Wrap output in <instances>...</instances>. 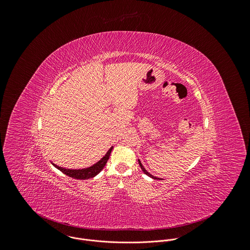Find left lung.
Returning a JSON list of instances; mask_svg holds the SVG:
<instances>
[{
	"instance_id": "left-lung-1",
	"label": "left lung",
	"mask_w": 250,
	"mask_h": 250,
	"mask_svg": "<svg viewBox=\"0 0 250 250\" xmlns=\"http://www.w3.org/2000/svg\"><path fill=\"white\" fill-rule=\"evenodd\" d=\"M138 161H139V164H140V166H141V168H142V170H143V172H144V173H145V174H146V175H147V176H149V177H150V178H152V179H154V180H162V179H160V178H157V177H154V176H152V175H151V174H149V173H148V172H147V171H146V169H145V167H144V166H143V164H142V163H141V161H140V160H139V159H138Z\"/></svg>"
}]
</instances>
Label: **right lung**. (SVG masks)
<instances>
[{
    "label": "right lung",
    "mask_w": 250,
    "mask_h": 250,
    "mask_svg": "<svg viewBox=\"0 0 250 250\" xmlns=\"http://www.w3.org/2000/svg\"><path fill=\"white\" fill-rule=\"evenodd\" d=\"M113 146H111L108 151L106 152V154L100 160L98 161L96 164H94L93 166H90L88 168H84V169H66V168H63V167H61V166H58L54 163H52L56 168H58L60 171H62L63 174L71 177V178H74V179H79V180H86V179H90V178H93L95 177L96 175H98L103 169L104 167L105 166L108 158H109V155L111 153V150H112Z\"/></svg>",
    "instance_id": "1"
}]
</instances>
